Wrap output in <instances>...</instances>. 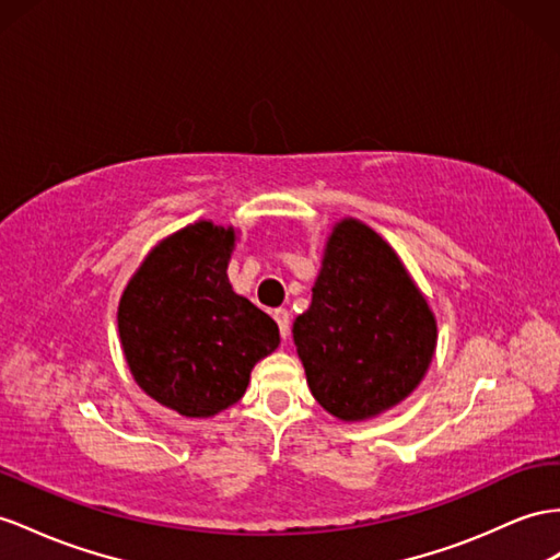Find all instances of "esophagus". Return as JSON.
Listing matches in <instances>:
<instances>
[{
    "instance_id": "esophagus-1",
    "label": "esophagus",
    "mask_w": 560,
    "mask_h": 560,
    "mask_svg": "<svg viewBox=\"0 0 560 560\" xmlns=\"http://www.w3.org/2000/svg\"><path fill=\"white\" fill-rule=\"evenodd\" d=\"M275 322L279 324L281 338H289V334H291V314H289V310H275Z\"/></svg>"
}]
</instances>
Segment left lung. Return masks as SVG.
Returning <instances> with one entry per match:
<instances>
[{"label":"left lung","instance_id":"left-lung-1","mask_svg":"<svg viewBox=\"0 0 560 560\" xmlns=\"http://www.w3.org/2000/svg\"><path fill=\"white\" fill-rule=\"evenodd\" d=\"M435 338L433 312L395 250L366 224L340 222L312 305L293 324L314 399L342 421L376 417L417 388Z\"/></svg>","mask_w":560,"mask_h":560}]
</instances>
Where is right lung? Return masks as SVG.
I'll return each mask as SVG.
<instances>
[{
	"label": "right lung",
	"instance_id": "right-lung-1",
	"mask_svg": "<svg viewBox=\"0 0 560 560\" xmlns=\"http://www.w3.org/2000/svg\"><path fill=\"white\" fill-rule=\"evenodd\" d=\"M234 229L196 222L163 241L120 300L118 328L135 381L182 417L238 402L250 369L279 346L277 322L232 291Z\"/></svg>",
	"mask_w": 560,
	"mask_h": 560
}]
</instances>
